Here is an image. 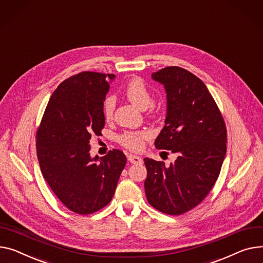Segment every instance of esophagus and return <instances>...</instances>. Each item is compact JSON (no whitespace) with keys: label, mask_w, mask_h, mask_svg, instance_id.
Wrapping results in <instances>:
<instances>
[{"label":"esophagus","mask_w":263,"mask_h":263,"mask_svg":"<svg viewBox=\"0 0 263 263\" xmlns=\"http://www.w3.org/2000/svg\"><path fill=\"white\" fill-rule=\"evenodd\" d=\"M128 161L132 164H141L143 162V159L142 157H139L137 155H134V154H129L128 155Z\"/></svg>","instance_id":"obj_1"}]
</instances>
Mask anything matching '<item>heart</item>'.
<instances>
[{"mask_svg": "<svg viewBox=\"0 0 263 263\" xmlns=\"http://www.w3.org/2000/svg\"><path fill=\"white\" fill-rule=\"evenodd\" d=\"M125 96L136 106L137 108L145 110L150 108L151 113H154L156 108L152 102V94L146 83L138 77L130 79L124 87ZM116 107V99L113 95L106 97L102 102V115L106 120H111L114 115V110ZM151 133L147 130L137 131H125L118 135V143L125 148L132 151H141L146 141L150 139Z\"/></svg>", "mask_w": 263, "mask_h": 263, "instance_id": "heart-1", "label": "heart"}]
</instances>
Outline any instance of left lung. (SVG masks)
<instances>
[{"label": "left lung", "instance_id": "obj_1", "mask_svg": "<svg viewBox=\"0 0 263 263\" xmlns=\"http://www.w3.org/2000/svg\"><path fill=\"white\" fill-rule=\"evenodd\" d=\"M167 93L165 126L155 139L157 149L177 160L144 159L149 204L166 215L179 216L199 205L213 189L226 154V126L204 82L187 69L167 66L152 74Z\"/></svg>", "mask_w": 263, "mask_h": 263}]
</instances>
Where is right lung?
I'll return each mask as SVG.
<instances>
[{"label": "right lung", "instance_id": "add662e5", "mask_svg": "<svg viewBox=\"0 0 263 263\" xmlns=\"http://www.w3.org/2000/svg\"><path fill=\"white\" fill-rule=\"evenodd\" d=\"M113 74L81 72L62 81L50 96L37 130L42 176L62 204L79 215L107 206L127 157L113 149L90 155V139L104 127L102 102Z\"/></svg>", "mask_w": 263, "mask_h": 263}]
</instances>
